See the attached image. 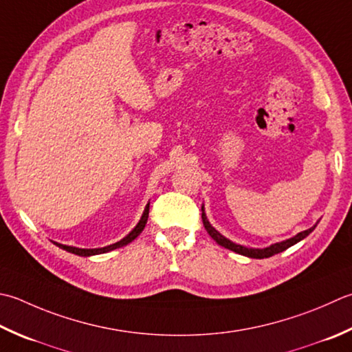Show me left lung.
Masks as SVG:
<instances>
[{
  "instance_id": "obj_1",
  "label": "left lung",
  "mask_w": 352,
  "mask_h": 352,
  "mask_svg": "<svg viewBox=\"0 0 352 352\" xmlns=\"http://www.w3.org/2000/svg\"><path fill=\"white\" fill-rule=\"evenodd\" d=\"M201 212H203V213H201V218H203V224H204V227H206V230H208L209 235H210L213 239H215L219 245H223V247H226V249H229V250L235 252V253H238V254H243V256L254 258V259L270 258V256H273V254H276V253H280V252L287 250L288 247L298 244L299 241L307 238V236L309 235V233H311V232L316 229V226H318V223H316L313 227H309L308 230L300 232V233H298V235H294L293 238H288V239H285V241H280V243H274V244H272V245L265 247V249H252V247H245V245H241V244L233 243V241H230L229 238H226L224 235H221V233H219V232L215 229V227H213V226L209 223V219H208V217H206V212H204V204L201 206Z\"/></svg>"
}]
</instances>
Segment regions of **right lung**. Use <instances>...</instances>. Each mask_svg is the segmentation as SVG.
Masks as SVG:
<instances>
[{
	"label": "right lung",
	"mask_w": 352,
	"mask_h": 352,
	"mask_svg": "<svg viewBox=\"0 0 352 352\" xmlns=\"http://www.w3.org/2000/svg\"><path fill=\"white\" fill-rule=\"evenodd\" d=\"M148 215H149V203L146 204V208H144V210H143V213H142V218L139 219V223L135 224L134 229L131 230L125 238H122L120 241H117V243H114V244H109V245H105V247H100V249H79V247L59 244V243H54V241H53V244H56V245L59 247V249H62V250H67V252H70V253L78 254V256H94V254H100V253L111 252V250L119 249V247H123V245L129 244L131 241H134L137 236H139L140 233L143 232L144 226H146Z\"/></svg>",
	"instance_id": "obj_1"
}]
</instances>
